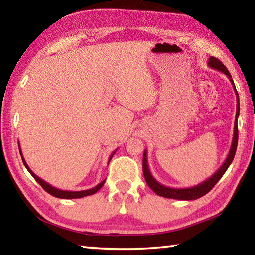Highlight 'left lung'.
I'll list each match as a JSON object with an SVG mask.
<instances>
[{
  "mask_svg": "<svg viewBox=\"0 0 255 255\" xmlns=\"http://www.w3.org/2000/svg\"><path fill=\"white\" fill-rule=\"evenodd\" d=\"M208 66L214 68L216 71H219L225 74L228 79H230L231 83L233 84V88H234V91L236 94V116H235V123H234V133H233V139H232V145L231 149L228 152L227 157L224 162L223 165L219 167V169L216 171V173L210 176L209 179H207L204 182L195 185V187L190 188H170L165 187L156 181L150 173L148 163H147V150L144 152L143 156V173L145 176L146 183L148 184V187L153 190V191L156 193V195L164 197V198H171V199H178V200H196L198 198L205 196L206 193H208L211 189L215 187V184L218 182L219 179L222 178L225 173L228 166L231 165V163L234 159L235 153H236V147H237V141H239V129H237V118H239L240 115V100H239V93L236 91V88L234 85V82L232 80V76L230 72L226 68V66L221 62V60L217 59L216 57H209L208 60Z\"/></svg>",
  "mask_w": 255,
  "mask_h": 255,
  "instance_id": "8db88e82",
  "label": "left lung"
}]
</instances>
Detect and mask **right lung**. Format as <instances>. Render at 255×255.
Wrapping results in <instances>:
<instances>
[{
    "instance_id": "1",
    "label": "right lung",
    "mask_w": 255,
    "mask_h": 255,
    "mask_svg": "<svg viewBox=\"0 0 255 255\" xmlns=\"http://www.w3.org/2000/svg\"><path fill=\"white\" fill-rule=\"evenodd\" d=\"M19 150H20L21 157H22V162H23V164H24V166L27 167V170L29 171V173L33 176V179L36 180L37 182L41 185L42 189H44L45 191H47V192L49 193V195L54 196V197H56V198H62V199H76V198H83V197H86V196H91V195H94V193H96L97 191H99V190H100V189L102 188V185L105 184V182H106V180H103L102 182H100L98 185H96V187H94V188L89 189V190H82V191H66V190L57 189V188L53 187V185H50L49 183H47L46 181L40 179L39 176H37L36 174H34L33 172H32L31 170H30V167L28 166L27 162L24 161L23 155H22V153H21L20 145H19ZM115 153H116V150H115L114 153L111 154V156H110V158H109V161H108V163H109V162L111 161V158H112V156H114V155H115Z\"/></svg>"
}]
</instances>
